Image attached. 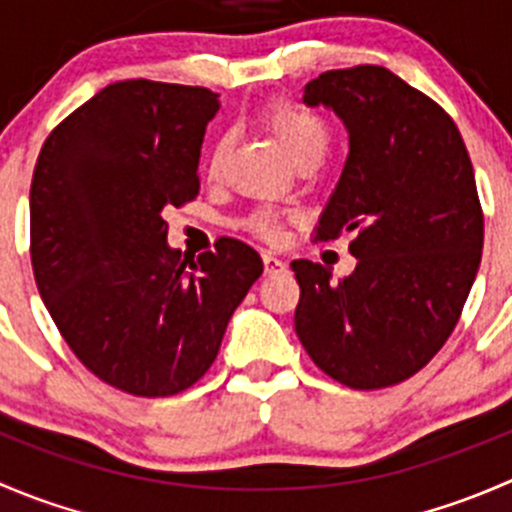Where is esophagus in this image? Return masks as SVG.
Segmentation results:
<instances>
[{
  "label": "esophagus",
  "mask_w": 512,
  "mask_h": 512,
  "mask_svg": "<svg viewBox=\"0 0 512 512\" xmlns=\"http://www.w3.org/2000/svg\"><path fill=\"white\" fill-rule=\"evenodd\" d=\"M262 265H265V275H280L287 270V262L272 252H262Z\"/></svg>",
  "instance_id": "obj_1"
}]
</instances>
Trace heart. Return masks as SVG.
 I'll return each mask as SVG.
<instances>
[{
	"label": "heart",
	"mask_w": 512,
	"mask_h": 512,
	"mask_svg": "<svg viewBox=\"0 0 512 512\" xmlns=\"http://www.w3.org/2000/svg\"><path fill=\"white\" fill-rule=\"evenodd\" d=\"M262 123L270 128L272 136L285 148L289 160L297 165L319 163L324 153H327L329 143H332V126H329L327 118L319 111H314V108L304 106V103L292 101V98L270 103L262 111ZM227 153H230V136L215 138V143L210 146L208 160H205V170H208L210 178L220 175ZM277 223H280V213L270 208L255 210L245 220V225L252 232L265 237L275 235Z\"/></svg>",
	"instance_id": "1"
}]
</instances>
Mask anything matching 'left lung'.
<instances>
[{
  "instance_id": "obj_1",
  "label": "left lung",
  "mask_w": 512,
  "mask_h": 512,
  "mask_svg": "<svg viewBox=\"0 0 512 512\" xmlns=\"http://www.w3.org/2000/svg\"><path fill=\"white\" fill-rule=\"evenodd\" d=\"M349 131V158L317 237L354 232L356 267L294 260V329L314 364L359 391L411 379L461 319L483 252V208L461 131L384 66L324 71L304 89Z\"/></svg>"
}]
</instances>
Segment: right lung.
<instances>
[{
	"mask_svg": "<svg viewBox=\"0 0 512 512\" xmlns=\"http://www.w3.org/2000/svg\"><path fill=\"white\" fill-rule=\"evenodd\" d=\"M218 94L131 79L101 89L41 146L29 193L32 267L71 352L113 389L160 399L213 366L237 304L262 275L247 242L170 250L163 210L198 198Z\"/></svg>",
	"mask_w": 512,
	"mask_h": 512,
	"instance_id": "1",
	"label": "right lung"
}]
</instances>
